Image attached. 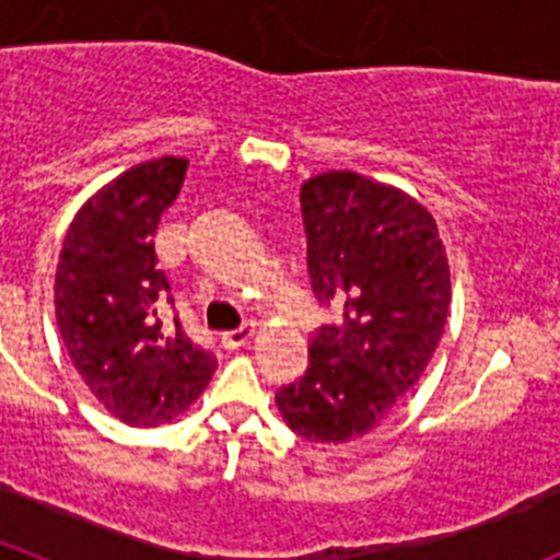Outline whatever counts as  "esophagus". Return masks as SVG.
Masks as SVG:
<instances>
[{
    "label": "esophagus",
    "mask_w": 560,
    "mask_h": 560,
    "mask_svg": "<svg viewBox=\"0 0 560 560\" xmlns=\"http://www.w3.org/2000/svg\"><path fill=\"white\" fill-rule=\"evenodd\" d=\"M252 336H255V325H244V328L230 330V334L221 336V345H224L226 350H237V348H244Z\"/></svg>",
    "instance_id": "34e87169"
}]
</instances>
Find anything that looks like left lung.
I'll use <instances>...</instances> for the list:
<instances>
[{"label":"left lung","instance_id":"left-lung-1","mask_svg":"<svg viewBox=\"0 0 560 560\" xmlns=\"http://www.w3.org/2000/svg\"><path fill=\"white\" fill-rule=\"evenodd\" d=\"M311 289L339 305L316 330L308 370L275 395L291 432L350 443L373 432L432 361L452 303L446 246L432 212L353 171L311 176L300 190Z\"/></svg>","mask_w":560,"mask_h":560}]
</instances>
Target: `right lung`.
I'll return each instance as SVG.
<instances>
[{
  "mask_svg": "<svg viewBox=\"0 0 560 560\" xmlns=\"http://www.w3.org/2000/svg\"><path fill=\"white\" fill-rule=\"evenodd\" d=\"M185 171L187 160L162 156L120 173L75 212L58 257L56 319L69 359L128 427L185 415L219 368L179 319L165 325L156 314L173 296L156 269L153 232Z\"/></svg>",
  "mask_w": 560,
  "mask_h": 560,
  "instance_id": "right-lung-1",
  "label": "right lung"
}]
</instances>
